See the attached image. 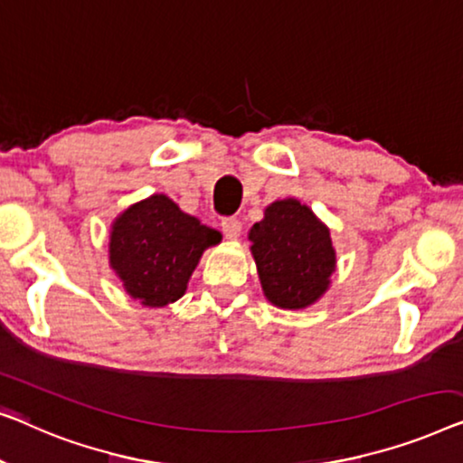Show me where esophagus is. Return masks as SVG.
<instances>
[{
	"instance_id": "obj_1",
	"label": "esophagus",
	"mask_w": 463,
	"mask_h": 463,
	"mask_svg": "<svg viewBox=\"0 0 463 463\" xmlns=\"http://www.w3.org/2000/svg\"><path fill=\"white\" fill-rule=\"evenodd\" d=\"M241 231H243V224H241L239 218L229 216V218L222 220V232H224L226 239H239Z\"/></svg>"
}]
</instances>
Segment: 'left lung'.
<instances>
[{"label":"left lung","instance_id":"left-lung-1","mask_svg":"<svg viewBox=\"0 0 463 463\" xmlns=\"http://www.w3.org/2000/svg\"><path fill=\"white\" fill-rule=\"evenodd\" d=\"M250 241L264 296L279 308H306L327 291L335 270L329 229L299 201L283 199L266 207Z\"/></svg>","mask_w":463,"mask_h":463}]
</instances>
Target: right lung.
Here are the masks:
<instances>
[{"mask_svg": "<svg viewBox=\"0 0 463 463\" xmlns=\"http://www.w3.org/2000/svg\"><path fill=\"white\" fill-rule=\"evenodd\" d=\"M216 243L218 231L188 216L165 194H153L117 218L110 266L134 299L165 306L184 296L201 253Z\"/></svg>", "mask_w": 463, "mask_h": 463, "instance_id": "add662e5", "label": "right lung"}]
</instances>
